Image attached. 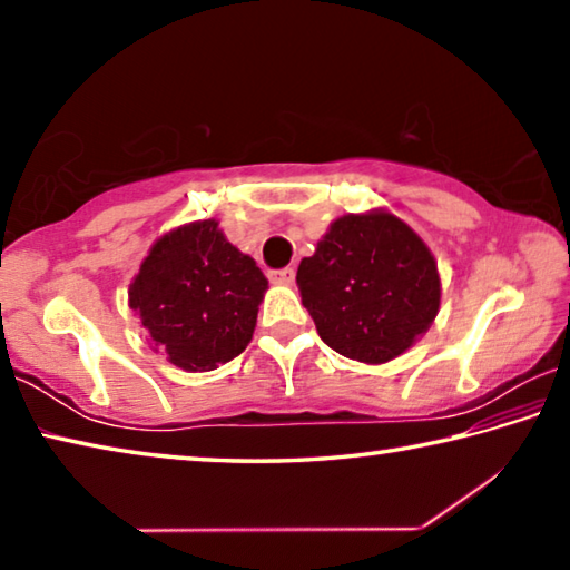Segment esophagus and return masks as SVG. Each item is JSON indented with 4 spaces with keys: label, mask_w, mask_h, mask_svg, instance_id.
Masks as SVG:
<instances>
[{
    "label": "esophagus",
    "mask_w": 570,
    "mask_h": 570,
    "mask_svg": "<svg viewBox=\"0 0 570 570\" xmlns=\"http://www.w3.org/2000/svg\"><path fill=\"white\" fill-rule=\"evenodd\" d=\"M294 276H296V272L292 266H286V268H276V272H272L268 274V278H272V284H284V286H288L294 282Z\"/></svg>",
    "instance_id": "34e87169"
}]
</instances>
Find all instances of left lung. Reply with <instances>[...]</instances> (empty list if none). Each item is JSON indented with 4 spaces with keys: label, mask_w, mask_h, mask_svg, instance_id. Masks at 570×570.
Here are the masks:
<instances>
[{
    "label": "left lung",
    "mask_w": 570,
    "mask_h": 570,
    "mask_svg": "<svg viewBox=\"0 0 570 570\" xmlns=\"http://www.w3.org/2000/svg\"><path fill=\"white\" fill-rule=\"evenodd\" d=\"M322 342L356 362L400 356L430 330L440 276L430 248L384 210L336 218L296 272Z\"/></svg>",
    "instance_id": "left-lung-1"
}]
</instances>
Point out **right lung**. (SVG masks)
<instances>
[{"label": "right lung", "mask_w": 570, "mask_h": 570, "mask_svg": "<svg viewBox=\"0 0 570 570\" xmlns=\"http://www.w3.org/2000/svg\"><path fill=\"white\" fill-rule=\"evenodd\" d=\"M266 286L254 258L216 220H200L156 240L130 284V308L168 362L208 372L246 350Z\"/></svg>", "instance_id": "add662e5"}]
</instances>
